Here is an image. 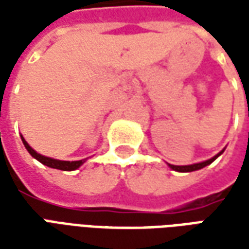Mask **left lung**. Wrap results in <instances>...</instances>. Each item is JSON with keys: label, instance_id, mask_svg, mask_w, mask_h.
Here are the masks:
<instances>
[{"label": "left lung", "instance_id": "left-lung-1", "mask_svg": "<svg viewBox=\"0 0 249 249\" xmlns=\"http://www.w3.org/2000/svg\"><path fill=\"white\" fill-rule=\"evenodd\" d=\"M223 152H224V149L221 152H219L216 156H213L212 159H209V160H205V161L196 162V164H191V165H172V164H168V167L171 168V169H173V171H176V172H193V171H198V169H201V168L207 167L209 164H212Z\"/></svg>", "mask_w": 249, "mask_h": 249}]
</instances>
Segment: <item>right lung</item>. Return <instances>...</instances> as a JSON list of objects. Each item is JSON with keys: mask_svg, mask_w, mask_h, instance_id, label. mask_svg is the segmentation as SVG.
Returning <instances> with one entry per match:
<instances>
[{"mask_svg": "<svg viewBox=\"0 0 249 249\" xmlns=\"http://www.w3.org/2000/svg\"><path fill=\"white\" fill-rule=\"evenodd\" d=\"M21 140L24 142L26 151L32 155V157H35L36 160H38L41 164H44V165H46V167L49 168H54V169H60V171H76L77 168H80L84 162L87 161V159H82V160H78V161H64V160H57V159H52V157L42 156L40 153H37V152L26 142V140L22 137V135H21Z\"/></svg>", "mask_w": 249, "mask_h": 249, "instance_id": "add662e5", "label": "right lung"}]
</instances>
